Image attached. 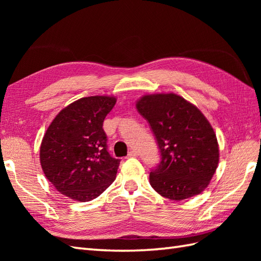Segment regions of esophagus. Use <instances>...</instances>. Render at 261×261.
Here are the masks:
<instances>
[{
  "mask_svg": "<svg viewBox=\"0 0 261 261\" xmlns=\"http://www.w3.org/2000/svg\"><path fill=\"white\" fill-rule=\"evenodd\" d=\"M137 151L135 150H131L129 153H127V157H137Z\"/></svg>",
  "mask_w": 261,
  "mask_h": 261,
  "instance_id": "esophagus-1",
  "label": "esophagus"
}]
</instances>
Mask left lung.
<instances>
[{"label": "left lung", "mask_w": 261, "mask_h": 261, "mask_svg": "<svg viewBox=\"0 0 261 261\" xmlns=\"http://www.w3.org/2000/svg\"><path fill=\"white\" fill-rule=\"evenodd\" d=\"M137 110L156 138L160 163L149 181L160 195L181 201L201 194L218 168L219 145L207 119L174 93L143 95Z\"/></svg>", "instance_id": "8db88e82"}]
</instances>
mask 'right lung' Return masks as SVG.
I'll return each mask as SVG.
<instances>
[{
	"label": "right lung",
	"instance_id": "obj_1",
	"mask_svg": "<svg viewBox=\"0 0 261 261\" xmlns=\"http://www.w3.org/2000/svg\"><path fill=\"white\" fill-rule=\"evenodd\" d=\"M114 96L82 97L63 109L48 126L40 147V164L47 179L79 202L96 198L112 184L120 159L110 156L105 116Z\"/></svg>",
	"mask_w": 261,
	"mask_h": 261
}]
</instances>
